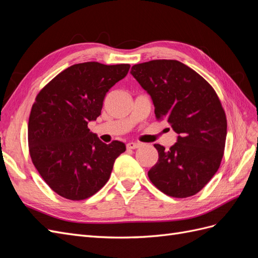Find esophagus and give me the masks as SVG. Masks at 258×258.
<instances>
[{
  "mask_svg": "<svg viewBox=\"0 0 258 258\" xmlns=\"http://www.w3.org/2000/svg\"><path fill=\"white\" fill-rule=\"evenodd\" d=\"M140 144L139 143H135V142H130L127 144V148L128 150H136V148H139Z\"/></svg>",
  "mask_w": 258,
  "mask_h": 258,
  "instance_id": "34e87169",
  "label": "esophagus"
}]
</instances>
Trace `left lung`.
Wrapping results in <instances>:
<instances>
[{
  "instance_id": "8db88e82",
  "label": "left lung",
  "mask_w": 258,
  "mask_h": 258,
  "mask_svg": "<svg viewBox=\"0 0 258 258\" xmlns=\"http://www.w3.org/2000/svg\"><path fill=\"white\" fill-rule=\"evenodd\" d=\"M131 74L152 97L156 119H166L178 135L169 150L154 144L159 158L148 177L170 197L194 196L214 176L224 156L227 119L220 98L204 77L177 60L135 64Z\"/></svg>"
}]
</instances>
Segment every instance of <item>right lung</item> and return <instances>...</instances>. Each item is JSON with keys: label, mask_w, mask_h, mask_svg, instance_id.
Instances as JSON below:
<instances>
[{"label": "right lung", "mask_w": 258, "mask_h": 258, "mask_svg": "<svg viewBox=\"0 0 258 258\" xmlns=\"http://www.w3.org/2000/svg\"><path fill=\"white\" fill-rule=\"evenodd\" d=\"M130 64L96 61L69 67L37 93L28 123L29 153L50 188L69 200L98 192L126 151L119 141L101 142L88 129L102 110L106 92L127 75Z\"/></svg>", "instance_id": "add662e5"}]
</instances>
